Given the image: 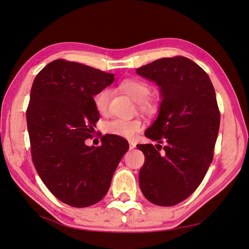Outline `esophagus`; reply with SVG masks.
<instances>
[{"instance_id": "esophagus-1", "label": "esophagus", "mask_w": 249, "mask_h": 249, "mask_svg": "<svg viewBox=\"0 0 249 249\" xmlns=\"http://www.w3.org/2000/svg\"><path fill=\"white\" fill-rule=\"evenodd\" d=\"M129 145H130V149H134L135 147H136V143L133 142V141H130Z\"/></svg>"}]
</instances>
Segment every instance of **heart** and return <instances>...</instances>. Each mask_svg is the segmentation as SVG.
<instances>
[{
    "label": "heart",
    "mask_w": 249,
    "mask_h": 249,
    "mask_svg": "<svg viewBox=\"0 0 249 249\" xmlns=\"http://www.w3.org/2000/svg\"><path fill=\"white\" fill-rule=\"evenodd\" d=\"M118 88L131 99L138 103V108L146 114H153L156 112L157 106L153 101L146 100L150 93V87L147 83L137 79H125L120 82ZM110 93L107 89H102L93 97V104L96 111L104 114L108 109ZM143 127V124L139 119L122 120L115 119L105 125V132L122 138H133Z\"/></svg>",
    "instance_id": "obj_1"
}]
</instances>
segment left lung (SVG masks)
<instances>
[{
  "mask_svg": "<svg viewBox=\"0 0 249 249\" xmlns=\"http://www.w3.org/2000/svg\"><path fill=\"white\" fill-rule=\"evenodd\" d=\"M136 71L160 88L159 114L145 136L165 143L163 154L153 144L137 145L145 156L140 189L157 206H175L196 190L213 161L220 124L215 90L208 73L182 56L156 60Z\"/></svg>",
  "mask_w": 249,
  "mask_h": 249,
  "instance_id": "1",
  "label": "left lung"
}]
</instances>
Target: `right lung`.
Instances as JSON below:
<instances>
[{
    "mask_svg": "<svg viewBox=\"0 0 249 249\" xmlns=\"http://www.w3.org/2000/svg\"><path fill=\"white\" fill-rule=\"evenodd\" d=\"M113 81V73L58 59L33 82L27 110L32 160L48 189L71 207L99 202L129 149L125 139L110 134L101 146L85 143L100 119L93 96Z\"/></svg>",
    "mask_w": 249,
    "mask_h": 249,
    "instance_id": "right-lung-1",
    "label": "right lung"
}]
</instances>
